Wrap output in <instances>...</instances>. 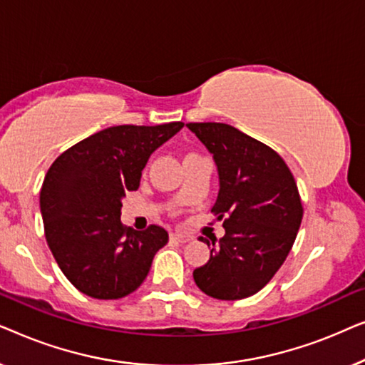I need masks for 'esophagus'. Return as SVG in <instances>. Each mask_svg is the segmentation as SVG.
Wrapping results in <instances>:
<instances>
[{
	"instance_id": "obj_1",
	"label": "esophagus",
	"mask_w": 365,
	"mask_h": 365,
	"mask_svg": "<svg viewBox=\"0 0 365 365\" xmlns=\"http://www.w3.org/2000/svg\"><path fill=\"white\" fill-rule=\"evenodd\" d=\"M171 239L173 241H178V242H189V241H192V236H189V234H186V232H182V231H173L171 232Z\"/></svg>"
}]
</instances>
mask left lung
Here are the masks:
<instances>
[{
    "label": "left lung",
    "instance_id": "obj_1",
    "mask_svg": "<svg viewBox=\"0 0 365 365\" xmlns=\"http://www.w3.org/2000/svg\"><path fill=\"white\" fill-rule=\"evenodd\" d=\"M212 154L219 194L212 212L226 216L224 237L192 277L204 294L237 301L261 291L286 261L302 221L297 184L287 164L266 144L224 123H189Z\"/></svg>",
    "mask_w": 365,
    "mask_h": 365
}]
</instances>
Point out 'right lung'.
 Here are the masks:
<instances>
[{
	"label": "right lung",
	"mask_w": 365,
	"mask_h": 365,
	"mask_svg": "<svg viewBox=\"0 0 365 365\" xmlns=\"http://www.w3.org/2000/svg\"><path fill=\"white\" fill-rule=\"evenodd\" d=\"M184 123L113 126L64 151L48 169L39 206L48 246L68 281L94 299L136 291L166 246L168 231L121 224L123 197L136 191L151 154Z\"/></svg>",
	"instance_id": "add662e5"
}]
</instances>
